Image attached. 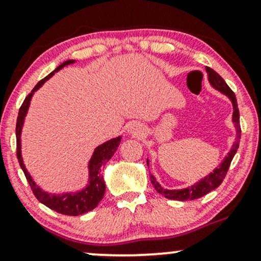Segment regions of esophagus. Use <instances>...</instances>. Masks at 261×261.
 Listing matches in <instances>:
<instances>
[{
    "label": "esophagus",
    "instance_id": "esophagus-1",
    "mask_svg": "<svg viewBox=\"0 0 261 261\" xmlns=\"http://www.w3.org/2000/svg\"><path fill=\"white\" fill-rule=\"evenodd\" d=\"M128 131L134 135H141L142 134V127H141L140 124H136V122H133V124L128 126Z\"/></svg>",
    "mask_w": 261,
    "mask_h": 261
}]
</instances>
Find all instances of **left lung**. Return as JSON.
<instances>
[{
	"instance_id": "left-lung-1",
	"label": "left lung",
	"mask_w": 261,
	"mask_h": 261,
	"mask_svg": "<svg viewBox=\"0 0 261 261\" xmlns=\"http://www.w3.org/2000/svg\"><path fill=\"white\" fill-rule=\"evenodd\" d=\"M206 72H207L208 76V82L210 85L214 87L215 89L220 91L221 93H223L224 95L229 98V100L232 101L233 104V118L232 120L234 122V126L237 130V139L236 142L233 143L232 148L230 151L227 153L226 157L222 163L220 164V167L214 170L212 173H210L207 176L201 179L199 182L196 184L191 185V187L185 188V189H179V190H168V189L162 188L160 185V182L155 180V178L153 175H149V179H151V182L153 184V187L158 193L162 194L164 197L170 200H179V201H187V200H195L199 199L206 194H208L210 191H212L214 189L218 188L221 185V182L223 181L224 176H226L227 172H228V168L230 166V162H232L233 157H234L237 149L239 147V141H241V125H239V110H238V104H237V99H236V94L232 92V89L227 86V83L224 82V80L222 77L218 74L216 71H214L212 68L206 67ZM148 164V161H147Z\"/></svg>"
}]
</instances>
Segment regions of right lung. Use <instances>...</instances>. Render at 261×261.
I'll return each instance as SVG.
<instances>
[{"mask_svg":"<svg viewBox=\"0 0 261 261\" xmlns=\"http://www.w3.org/2000/svg\"><path fill=\"white\" fill-rule=\"evenodd\" d=\"M73 62L74 60H67V61L62 62L58 68H55V71H53L51 73L47 74L45 79L39 81L38 85L33 88V91L29 93L28 95H27L22 107L19 108V113H18L16 125L17 158L18 162H19L20 168L24 172L27 180H28L29 185H31L33 194H34L35 197H37L41 203H44L45 206L54 210V211L59 212V214L67 215V216H79V215H83L86 214V212L92 211L93 208L97 207L98 203L100 202L101 199H103L104 193H106V182H104L103 175L100 174L101 167L113 157V154L115 153V151L118 149L121 141V136L115 137V139L107 141L103 145L98 146V147L94 149V153H93L88 164V185H87L83 190L77 191V193H65L62 194V195H55V194H54V195H51V194L41 190V189L35 184L34 180H33L31 174L28 173V170L25 169V166L24 163H23L22 158V151H20V134H22L24 118L27 115V112H28V108L29 104H31L33 94H34V92L38 91V89L40 88V87L43 86L54 73L58 72L61 68H64L65 66L73 64Z\"/></svg>","mask_w":261,"mask_h":261,"instance_id":"1","label":"right lung"}]
</instances>
